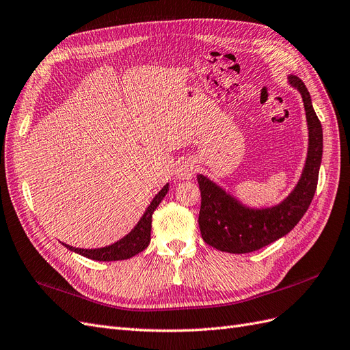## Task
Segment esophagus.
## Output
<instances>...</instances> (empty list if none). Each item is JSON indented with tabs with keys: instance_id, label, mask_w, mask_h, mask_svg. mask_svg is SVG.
<instances>
[{
	"instance_id": "1",
	"label": "esophagus",
	"mask_w": 350,
	"mask_h": 350,
	"mask_svg": "<svg viewBox=\"0 0 350 350\" xmlns=\"http://www.w3.org/2000/svg\"><path fill=\"white\" fill-rule=\"evenodd\" d=\"M194 171H196V166L191 161H188V159H185V161L179 162L176 165V169H175V176L178 179H191L193 175H194Z\"/></svg>"
}]
</instances>
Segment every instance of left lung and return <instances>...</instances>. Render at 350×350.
Returning <instances> with one entry per match:
<instances>
[{"label":"left lung","instance_id":"8db88e82","mask_svg":"<svg viewBox=\"0 0 350 350\" xmlns=\"http://www.w3.org/2000/svg\"><path fill=\"white\" fill-rule=\"evenodd\" d=\"M288 83L301 93L308 126L305 165L292 191L278 204L251 207L216 184L213 179L203 174L197 175L201 191L198 215L201 237L208 245L219 251L247 254L269 245L289 234L311 204L323 157V129L304 81L291 74Z\"/></svg>","mask_w":350,"mask_h":350}]
</instances>
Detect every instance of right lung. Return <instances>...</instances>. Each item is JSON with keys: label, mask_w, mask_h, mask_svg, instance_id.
Wrapping results in <instances>:
<instances>
[{"label": "right lung", "mask_w": 350, "mask_h": 350, "mask_svg": "<svg viewBox=\"0 0 350 350\" xmlns=\"http://www.w3.org/2000/svg\"><path fill=\"white\" fill-rule=\"evenodd\" d=\"M167 191H169V184L163 185L161 191L154 196L149 207L146 208L140 220L137 221V225L129 232V234L122 237L120 241L111 243V245L100 247V248H76L64 242H62V245L67 247V250L72 252L80 254L83 257L96 260V261H118V260H126V258L134 257L135 254L142 252L150 243L152 215L156 210V207L161 204V201L163 200Z\"/></svg>", "instance_id": "right-lung-1"}]
</instances>
